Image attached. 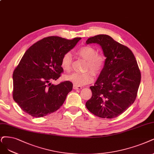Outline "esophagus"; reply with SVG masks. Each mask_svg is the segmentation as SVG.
Instances as JSON below:
<instances>
[{
	"instance_id": "1",
	"label": "esophagus",
	"mask_w": 154,
	"mask_h": 154,
	"mask_svg": "<svg viewBox=\"0 0 154 154\" xmlns=\"http://www.w3.org/2000/svg\"><path fill=\"white\" fill-rule=\"evenodd\" d=\"M82 88L81 87V86H76V85H73V89H75V90H77V89H79V90H80V89H81Z\"/></svg>"
}]
</instances>
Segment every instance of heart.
I'll return each mask as SVG.
<instances>
[{"mask_svg": "<svg viewBox=\"0 0 154 154\" xmlns=\"http://www.w3.org/2000/svg\"><path fill=\"white\" fill-rule=\"evenodd\" d=\"M76 54L87 61L86 70H90L95 75H98L103 71L105 58L103 55L98 54L97 50L91 45H84L79 48ZM72 56L71 53H66L62 57L61 65L65 70H69L71 68ZM65 79L78 86H82L91 83L94 80L93 73L88 71L84 73H72L65 75Z\"/></svg>", "mask_w": 154, "mask_h": 154, "instance_id": "1", "label": "heart"}]
</instances>
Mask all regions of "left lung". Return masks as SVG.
<instances>
[{
  "label": "left lung",
  "instance_id": "obj_1",
  "mask_svg": "<svg viewBox=\"0 0 154 154\" xmlns=\"http://www.w3.org/2000/svg\"><path fill=\"white\" fill-rule=\"evenodd\" d=\"M86 43L99 44L106 57L103 71L90 87L92 97L86 106L96 116L117 117L134 103L137 96L141 81L137 61L131 51L109 35H95Z\"/></svg>",
  "mask_w": 154,
  "mask_h": 154
}]
</instances>
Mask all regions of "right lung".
<instances>
[{"mask_svg":"<svg viewBox=\"0 0 154 154\" xmlns=\"http://www.w3.org/2000/svg\"><path fill=\"white\" fill-rule=\"evenodd\" d=\"M81 39L51 36L27 49L13 74V97L21 110L32 117H41L62 106L73 84L65 81L54 85L51 82L56 81L63 71V56Z\"/></svg>","mask_w":154,"mask_h":154,"instance_id":"1","label":"right lung"}]
</instances>
